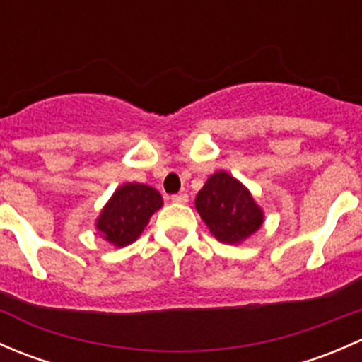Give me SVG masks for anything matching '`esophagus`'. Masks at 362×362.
I'll use <instances>...</instances> for the list:
<instances>
[{
    "label": "esophagus",
    "mask_w": 362,
    "mask_h": 362,
    "mask_svg": "<svg viewBox=\"0 0 362 362\" xmlns=\"http://www.w3.org/2000/svg\"><path fill=\"white\" fill-rule=\"evenodd\" d=\"M171 202L173 203H178V204H185L189 202V196H187V192H178V194H173L171 196Z\"/></svg>",
    "instance_id": "esophagus-1"
}]
</instances>
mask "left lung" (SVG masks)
Instances as JSON below:
<instances>
[{
  "label": "left lung",
  "mask_w": 362,
  "mask_h": 362,
  "mask_svg": "<svg viewBox=\"0 0 362 362\" xmlns=\"http://www.w3.org/2000/svg\"><path fill=\"white\" fill-rule=\"evenodd\" d=\"M196 210L211 235L222 243H242L254 235L264 214L250 191L226 171L211 175L196 196Z\"/></svg>",
  "instance_id": "obj_1"
}]
</instances>
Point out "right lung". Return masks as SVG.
<instances>
[{"mask_svg": "<svg viewBox=\"0 0 362 362\" xmlns=\"http://www.w3.org/2000/svg\"><path fill=\"white\" fill-rule=\"evenodd\" d=\"M160 206L163 198L154 187L136 182L124 184L103 206L96 229L112 245L126 247L141 235L152 214Z\"/></svg>", "mask_w": 362, "mask_h": 362, "instance_id": "1", "label": "right lung"}]
</instances>
